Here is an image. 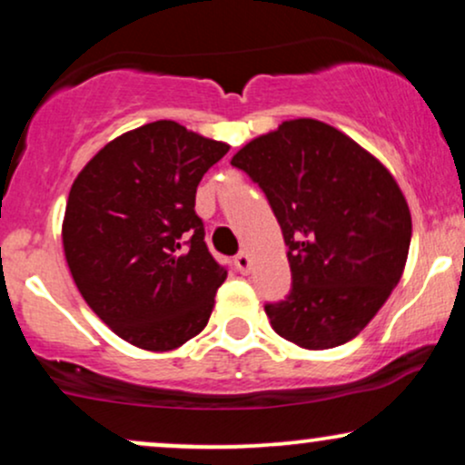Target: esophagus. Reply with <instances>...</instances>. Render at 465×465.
<instances>
[{
	"mask_svg": "<svg viewBox=\"0 0 465 465\" xmlns=\"http://www.w3.org/2000/svg\"><path fill=\"white\" fill-rule=\"evenodd\" d=\"M236 266H238V271L240 272H244V275H247V272H251V255L247 253V251H240V253L236 255Z\"/></svg>",
	"mask_w": 465,
	"mask_h": 465,
	"instance_id": "esophagus-1",
	"label": "esophagus"
}]
</instances>
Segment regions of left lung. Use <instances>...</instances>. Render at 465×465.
Wrapping results in <instances>:
<instances>
[{
    "mask_svg": "<svg viewBox=\"0 0 465 465\" xmlns=\"http://www.w3.org/2000/svg\"><path fill=\"white\" fill-rule=\"evenodd\" d=\"M264 190L288 244L292 288L266 303L272 329L301 349H333L372 321L401 282L411 214L366 149L316 119L283 121L232 158Z\"/></svg>",
    "mask_w": 465,
    "mask_h": 465,
    "instance_id": "8db88e82",
    "label": "left lung"
}]
</instances>
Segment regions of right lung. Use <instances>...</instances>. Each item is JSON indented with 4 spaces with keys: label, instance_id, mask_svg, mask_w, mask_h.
I'll return each mask as SVG.
<instances>
[{
    "label": "right lung",
    "instance_id": "1",
    "mask_svg": "<svg viewBox=\"0 0 465 465\" xmlns=\"http://www.w3.org/2000/svg\"><path fill=\"white\" fill-rule=\"evenodd\" d=\"M227 151L155 121L105 144L73 182L63 223L73 282L138 349L173 351L210 321L227 271L210 255L194 194Z\"/></svg>",
    "mask_w": 465,
    "mask_h": 465
}]
</instances>
